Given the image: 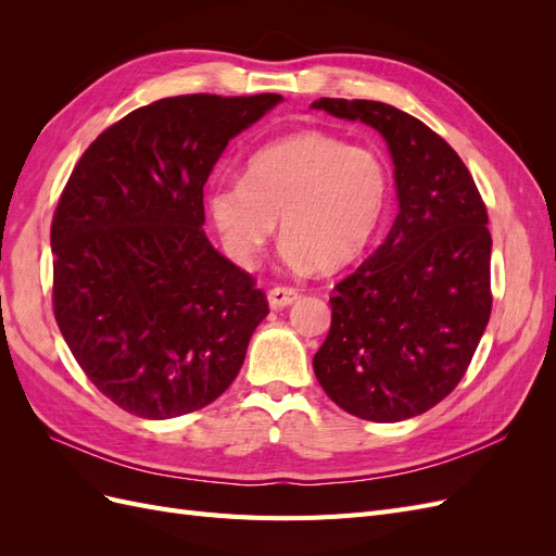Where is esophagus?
Returning <instances> with one entry per match:
<instances>
[{
	"label": "esophagus",
	"instance_id": "34e87169",
	"mask_svg": "<svg viewBox=\"0 0 556 556\" xmlns=\"http://www.w3.org/2000/svg\"><path fill=\"white\" fill-rule=\"evenodd\" d=\"M266 299H268V306H271L274 311H280V308L292 306L299 299V292L294 288H274L266 294Z\"/></svg>",
	"mask_w": 556,
	"mask_h": 556
}]
</instances>
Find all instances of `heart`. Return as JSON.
Here are the masks:
<instances>
[{"mask_svg": "<svg viewBox=\"0 0 556 556\" xmlns=\"http://www.w3.org/2000/svg\"><path fill=\"white\" fill-rule=\"evenodd\" d=\"M390 190V169L374 150L299 131L252 153L243 180H215L206 213L239 266L255 264L280 217L285 262L339 271L371 248Z\"/></svg>", "mask_w": 556, "mask_h": 556, "instance_id": "1", "label": "heart"}]
</instances>
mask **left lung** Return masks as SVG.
<instances>
[{
	"label": "left lung",
	"mask_w": 556,
	"mask_h": 556,
	"mask_svg": "<svg viewBox=\"0 0 556 556\" xmlns=\"http://www.w3.org/2000/svg\"><path fill=\"white\" fill-rule=\"evenodd\" d=\"M313 109L380 131L399 199L384 243L333 288L315 378L345 413L401 422L457 387L490 323L486 208L459 155L417 117L368 99Z\"/></svg>",
	"instance_id": "1"
}]
</instances>
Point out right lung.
Wrapping results in <instances>:
<instances>
[{
    "mask_svg": "<svg viewBox=\"0 0 556 556\" xmlns=\"http://www.w3.org/2000/svg\"><path fill=\"white\" fill-rule=\"evenodd\" d=\"M280 94L166 97L83 153L50 227L58 327L123 410L169 419L239 376L268 301L204 233V185Z\"/></svg>",
    "mask_w": 556,
    "mask_h": 556,
    "instance_id": "add662e5",
    "label": "right lung"
}]
</instances>
